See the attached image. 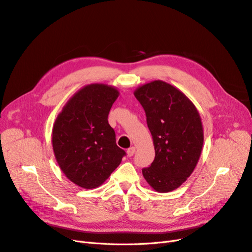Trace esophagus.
<instances>
[{"label": "esophagus", "mask_w": 252, "mask_h": 252, "mask_svg": "<svg viewBox=\"0 0 252 252\" xmlns=\"http://www.w3.org/2000/svg\"><path fill=\"white\" fill-rule=\"evenodd\" d=\"M135 152V147H130L127 150V156L128 157H132Z\"/></svg>", "instance_id": "esophagus-1"}]
</instances>
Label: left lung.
Wrapping results in <instances>:
<instances>
[{"label":"left lung","mask_w":252,"mask_h":252,"mask_svg":"<svg viewBox=\"0 0 252 252\" xmlns=\"http://www.w3.org/2000/svg\"><path fill=\"white\" fill-rule=\"evenodd\" d=\"M154 140L156 158L143 177L158 192H170L190 177L204 143L203 125L194 104L180 89L158 80L134 90Z\"/></svg>","instance_id":"1"}]
</instances>
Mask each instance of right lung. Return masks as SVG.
<instances>
[{"label": "right lung", "instance_id": "right-lung-1", "mask_svg": "<svg viewBox=\"0 0 252 252\" xmlns=\"http://www.w3.org/2000/svg\"><path fill=\"white\" fill-rule=\"evenodd\" d=\"M120 93L106 84L77 91L59 113L52 128V148L61 170L85 189L101 186L126 152L116 143L108 114Z\"/></svg>", "mask_w": 252, "mask_h": 252}]
</instances>
